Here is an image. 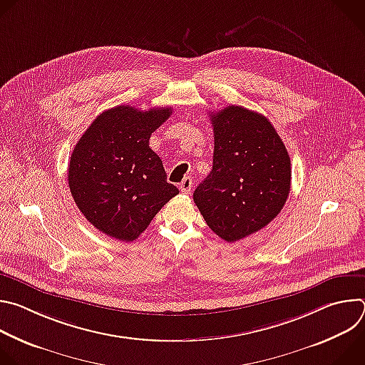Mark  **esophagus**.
Instances as JSON below:
<instances>
[{
	"label": "esophagus",
	"mask_w": 365,
	"mask_h": 365,
	"mask_svg": "<svg viewBox=\"0 0 365 365\" xmlns=\"http://www.w3.org/2000/svg\"><path fill=\"white\" fill-rule=\"evenodd\" d=\"M192 186H193L192 178H190V176H186V178H183V180L180 182L179 189H180V192H183V193H190Z\"/></svg>",
	"instance_id": "1"
}]
</instances>
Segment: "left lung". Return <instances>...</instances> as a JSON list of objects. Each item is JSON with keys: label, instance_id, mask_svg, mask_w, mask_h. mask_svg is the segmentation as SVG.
Returning a JSON list of instances; mask_svg holds the SVG:
<instances>
[{"label": "left lung", "instance_id": "1", "mask_svg": "<svg viewBox=\"0 0 365 365\" xmlns=\"http://www.w3.org/2000/svg\"><path fill=\"white\" fill-rule=\"evenodd\" d=\"M214 166L193 192L203 220L228 242L272 222L290 192V158L262 114L230 106L211 114Z\"/></svg>", "mask_w": 365, "mask_h": 365}]
</instances>
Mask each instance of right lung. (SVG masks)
<instances>
[{
	"mask_svg": "<svg viewBox=\"0 0 365 365\" xmlns=\"http://www.w3.org/2000/svg\"><path fill=\"white\" fill-rule=\"evenodd\" d=\"M172 111L118 106L99 114L75 145L68 169L71 193L83 217L106 235L134 241L179 193L148 145Z\"/></svg>",
	"mask_w": 365,
	"mask_h": 365,
	"instance_id": "obj_1",
	"label": "right lung"
}]
</instances>
